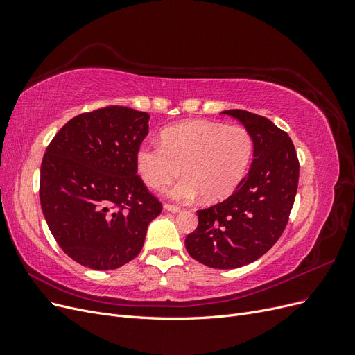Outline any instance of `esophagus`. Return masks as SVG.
<instances>
[{"label":"esophagus","instance_id":"obj_1","mask_svg":"<svg viewBox=\"0 0 355 355\" xmlns=\"http://www.w3.org/2000/svg\"><path fill=\"white\" fill-rule=\"evenodd\" d=\"M164 210L171 211V213H179V211H180V207H179V206H175V204L166 202V204H164Z\"/></svg>","mask_w":355,"mask_h":355}]
</instances>
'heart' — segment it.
<instances>
[{
    "label": "heart",
    "mask_w": 355,
    "mask_h": 355,
    "mask_svg": "<svg viewBox=\"0 0 355 355\" xmlns=\"http://www.w3.org/2000/svg\"><path fill=\"white\" fill-rule=\"evenodd\" d=\"M254 155V139L244 125L192 120L167 127L161 144L146 142L136 151V168L145 185L164 191L180 176L170 197L209 202L232 196L243 184Z\"/></svg>",
    "instance_id": "heart-1"
}]
</instances>
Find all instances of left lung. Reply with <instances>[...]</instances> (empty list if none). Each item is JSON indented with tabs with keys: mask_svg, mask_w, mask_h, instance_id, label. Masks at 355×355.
Listing matches in <instances>:
<instances>
[{
	"mask_svg": "<svg viewBox=\"0 0 355 355\" xmlns=\"http://www.w3.org/2000/svg\"><path fill=\"white\" fill-rule=\"evenodd\" d=\"M222 114L253 135V161L232 196L197 211L198 227L185 247L202 265L232 270L259 259L280 239L296 197L299 161L292 139L268 118L243 110Z\"/></svg>",
	"mask_w": 355,
	"mask_h": 355,
	"instance_id": "obj_1",
	"label": "left lung"
}]
</instances>
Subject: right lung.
<instances>
[{"label":"right lung","mask_w":355,"mask_h":355,"mask_svg":"<svg viewBox=\"0 0 355 355\" xmlns=\"http://www.w3.org/2000/svg\"><path fill=\"white\" fill-rule=\"evenodd\" d=\"M148 121L146 112L106 106L73 116L46 149L41 209L60 249L83 266L106 271L135 259L163 210L136 168Z\"/></svg>","instance_id":"obj_1"}]
</instances>
